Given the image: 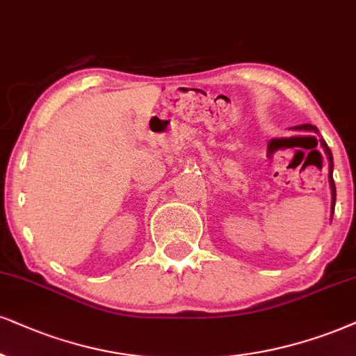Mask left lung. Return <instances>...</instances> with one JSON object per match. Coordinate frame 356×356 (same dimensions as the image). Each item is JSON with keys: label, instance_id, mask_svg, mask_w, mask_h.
<instances>
[{"label": "left lung", "instance_id": "8db88e82", "mask_svg": "<svg viewBox=\"0 0 356 356\" xmlns=\"http://www.w3.org/2000/svg\"><path fill=\"white\" fill-rule=\"evenodd\" d=\"M296 129H297V130H312V131H315V134H318L317 127H314V125H310V124L297 125ZM320 143H322L323 150H325L327 156H328V161H330V168H328V179H330V186H332V213H333V209H335V198H337L335 183H333V177H332V173H333V156H332V150H330V148H328V145L325 143V140L320 138Z\"/></svg>", "mask_w": 356, "mask_h": 356}]
</instances>
